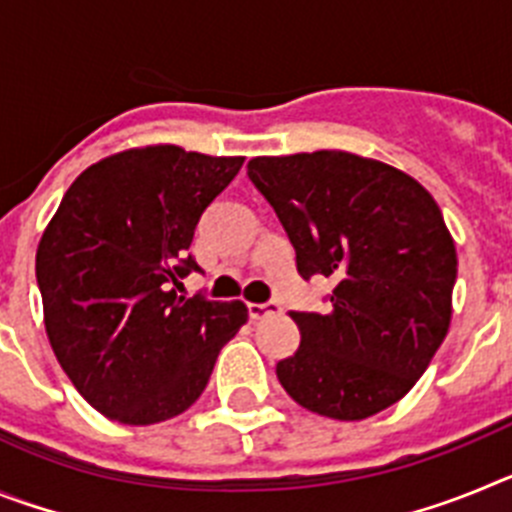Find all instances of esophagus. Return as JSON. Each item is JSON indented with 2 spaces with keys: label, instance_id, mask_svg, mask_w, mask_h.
<instances>
[{
  "label": "esophagus",
  "instance_id": "1",
  "mask_svg": "<svg viewBox=\"0 0 512 512\" xmlns=\"http://www.w3.org/2000/svg\"><path fill=\"white\" fill-rule=\"evenodd\" d=\"M248 312H251L253 320H264V318H269V315H277V312H282V307H279V302H274V300L251 302V305H248Z\"/></svg>",
  "mask_w": 512,
  "mask_h": 512
}]
</instances>
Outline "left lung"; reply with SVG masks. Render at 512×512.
I'll return each mask as SVG.
<instances>
[{
    "instance_id": "left-lung-1",
    "label": "left lung",
    "mask_w": 512,
    "mask_h": 512,
    "mask_svg": "<svg viewBox=\"0 0 512 512\" xmlns=\"http://www.w3.org/2000/svg\"><path fill=\"white\" fill-rule=\"evenodd\" d=\"M248 179L297 253V271L336 282L330 310L289 312L287 395L336 420H364L413 390L449 333L456 246L413 176L346 151L259 156Z\"/></svg>"
}]
</instances>
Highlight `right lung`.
<instances>
[{"instance_id":"right-lung-1","label":"right lung","mask_w":512,"mask_h":512,"mask_svg":"<svg viewBox=\"0 0 512 512\" xmlns=\"http://www.w3.org/2000/svg\"><path fill=\"white\" fill-rule=\"evenodd\" d=\"M241 156L179 146L115 153L76 176L40 238L35 277L45 333L81 397L125 425L184 413L220 348L248 320L241 300L176 295L205 207Z\"/></svg>"}]
</instances>
